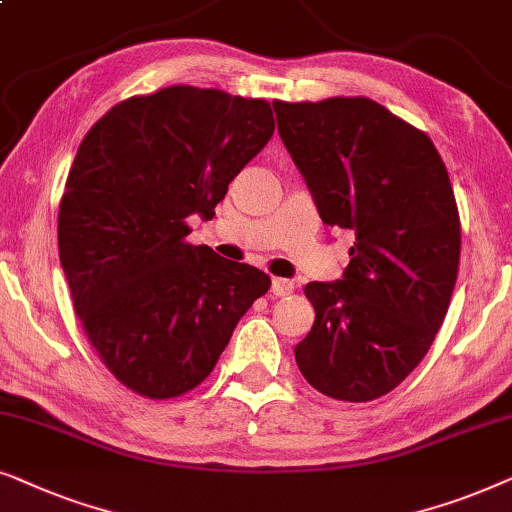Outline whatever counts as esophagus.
Listing matches in <instances>:
<instances>
[{
    "instance_id": "1",
    "label": "esophagus",
    "mask_w": 512,
    "mask_h": 512,
    "mask_svg": "<svg viewBox=\"0 0 512 512\" xmlns=\"http://www.w3.org/2000/svg\"><path fill=\"white\" fill-rule=\"evenodd\" d=\"M293 289H296V286H293L291 279H279V277L272 279V286H270L272 296H291Z\"/></svg>"
}]
</instances>
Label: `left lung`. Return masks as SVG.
<instances>
[{
	"mask_svg": "<svg viewBox=\"0 0 512 512\" xmlns=\"http://www.w3.org/2000/svg\"><path fill=\"white\" fill-rule=\"evenodd\" d=\"M326 226L354 230L338 282H310L300 373L335 401L396 389L429 352L459 272L461 223L429 135L368 97L272 102Z\"/></svg>",
	"mask_w": 512,
	"mask_h": 512,
	"instance_id": "1",
	"label": "left lung"
}]
</instances>
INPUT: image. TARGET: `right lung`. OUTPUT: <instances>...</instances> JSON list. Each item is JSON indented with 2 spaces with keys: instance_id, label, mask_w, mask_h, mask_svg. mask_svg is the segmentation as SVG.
I'll return each instance as SVG.
<instances>
[{
  "instance_id": "right-lung-1",
  "label": "right lung",
  "mask_w": 512,
  "mask_h": 512,
  "mask_svg": "<svg viewBox=\"0 0 512 512\" xmlns=\"http://www.w3.org/2000/svg\"><path fill=\"white\" fill-rule=\"evenodd\" d=\"M275 132L270 102L170 86L111 107L76 151L58 212L74 310L109 373L165 401L212 373L270 289L254 265L186 242Z\"/></svg>"
}]
</instances>
